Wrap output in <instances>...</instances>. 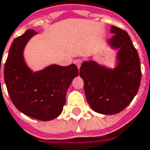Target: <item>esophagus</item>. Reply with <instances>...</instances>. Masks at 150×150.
I'll return each instance as SVG.
<instances>
[{"instance_id":"esophagus-1","label":"esophagus","mask_w":150,"mask_h":150,"mask_svg":"<svg viewBox=\"0 0 150 150\" xmlns=\"http://www.w3.org/2000/svg\"><path fill=\"white\" fill-rule=\"evenodd\" d=\"M75 64L76 66L78 67V68L79 69V67H80L81 66V64H82V61H81V59H75Z\"/></svg>"}]
</instances>
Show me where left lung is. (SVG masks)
Returning a JSON list of instances; mask_svg holds the SVG:
<instances>
[{"mask_svg":"<svg viewBox=\"0 0 150 150\" xmlns=\"http://www.w3.org/2000/svg\"><path fill=\"white\" fill-rule=\"evenodd\" d=\"M110 33L114 35L107 43L118 50L115 68L90 60L79 69L87 103L93 110L106 115L119 113L131 103L142 78L139 56L128 33L115 26H110Z\"/></svg>","mask_w":150,"mask_h":150,"instance_id":"1","label":"left lung"}]
</instances>
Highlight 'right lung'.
<instances>
[{
    "instance_id": "add662e5",
    "label": "right lung",
    "mask_w": 150,
    "mask_h": 150,
    "mask_svg": "<svg viewBox=\"0 0 150 150\" xmlns=\"http://www.w3.org/2000/svg\"><path fill=\"white\" fill-rule=\"evenodd\" d=\"M36 34L27 30L13 40L4 64V82L18 110L37 120L50 121L63 111L67 91L79 71L75 64H52L38 71L30 69L24 60V47Z\"/></svg>"
}]
</instances>
